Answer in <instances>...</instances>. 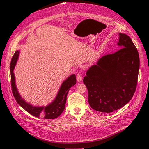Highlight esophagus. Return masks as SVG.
<instances>
[{"mask_svg": "<svg viewBox=\"0 0 149 149\" xmlns=\"http://www.w3.org/2000/svg\"><path fill=\"white\" fill-rule=\"evenodd\" d=\"M82 75L80 73H78L76 74V80H77L78 82H81L82 81Z\"/></svg>", "mask_w": 149, "mask_h": 149, "instance_id": "esophagus-1", "label": "esophagus"}]
</instances>
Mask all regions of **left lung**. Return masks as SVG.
<instances>
[{
	"mask_svg": "<svg viewBox=\"0 0 149 149\" xmlns=\"http://www.w3.org/2000/svg\"><path fill=\"white\" fill-rule=\"evenodd\" d=\"M121 48L103 56L96 65L89 68L83 83L88 91V102L93 109L112 112L127 104L137 84L140 60L131 38L119 33Z\"/></svg>",
	"mask_w": 149,
	"mask_h": 149,
	"instance_id": "obj_1",
	"label": "left lung"
}]
</instances>
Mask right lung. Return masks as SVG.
Listing matches in <instances>:
<instances>
[{
    "label": "right lung",
    "instance_id": "right-lung-1",
    "mask_svg": "<svg viewBox=\"0 0 149 149\" xmlns=\"http://www.w3.org/2000/svg\"><path fill=\"white\" fill-rule=\"evenodd\" d=\"M19 55V51L15 52L12 56L10 70L11 74V86L13 95L19 104L28 112L29 114L37 118H42L45 119H53L58 118L63 112L65 109V104L66 102V97L68 93L71 86H74L76 83V76L74 74H71L68 78L61 84L60 89L55 98L51 104L45 107H35L26 102L21 97L17 91L15 82V76L13 74V69Z\"/></svg>",
    "mask_w": 149,
    "mask_h": 149
}]
</instances>
